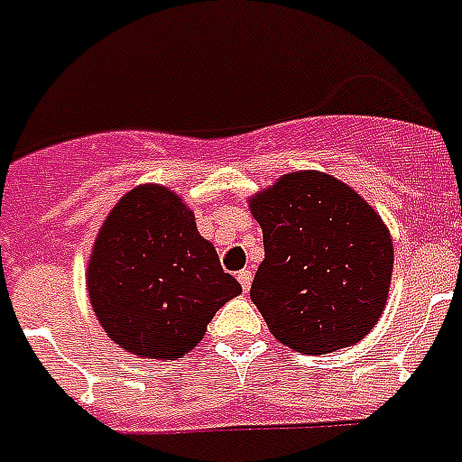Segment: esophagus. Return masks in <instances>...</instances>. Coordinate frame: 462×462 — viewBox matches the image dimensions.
<instances>
[{
	"instance_id": "1",
	"label": "esophagus",
	"mask_w": 462,
	"mask_h": 462,
	"mask_svg": "<svg viewBox=\"0 0 462 462\" xmlns=\"http://www.w3.org/2000/svg\"><path fill=\"white\" fill-rule=\"evenodd\" d=\"M237 279H239V284H242L244 293H249V289H251V279H254V274H251L249 270H242V273H237Z\"/></svg>"
}]
</instances>
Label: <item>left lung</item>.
Returning a JSON list of instances; mask_svg holds the SVG:
<instances>
[{
  "mask_svg": "<svg viewBox=\"0 0 462 462\" xmlns=\"http://www.w3.org/2000/svg\"><path fill=\"white\" fill-rule=\"evenodd\" d=\"M249 207L265 246L251 300L274 338L303 355L359 343L381 319L393 279L381 216L321 171L286 173Z\"/></svg>",
  "mask_w": 462,
  "mask_h": 462,
  "instance_id": "1",
  "label": "left lung"
}]
</instances>
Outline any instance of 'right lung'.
Wrapping results in <instances>:
<instances>
[{"label":"right lung","instance_id":"right-lung-1","mask_svg":"<svg viewBox=\"0 0 462 462\" xmlns=\"http://www.w3.org/2000/svg\"><path fill=\"white\" fill-rule=\"evenodd\" d=\"M91 308L119 347L143 359L195 350L207 324L242 293L195 213L162 185H138L100 227L87 267Z\"/></svg>","mask_w":462,"mask_h":462}]
</instances>
